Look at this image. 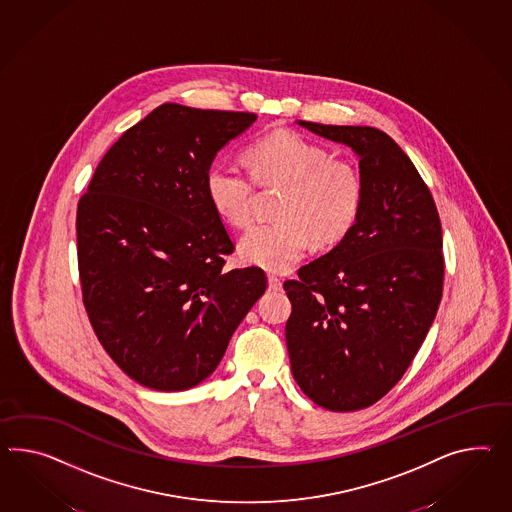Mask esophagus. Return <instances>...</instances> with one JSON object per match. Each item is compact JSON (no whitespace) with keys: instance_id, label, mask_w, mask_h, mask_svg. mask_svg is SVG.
<instances>
[{"instance_id":"obj_1","label":"esophagus","mask_w":512,"mask_h":512,"mask_svg":"<svg viewBox=\"0 0 512 512\" xmlns=\"http://www.w3.org/2000/svg\"><path fill=\"white\" fill-rule=\"evenodd\" d=\"M269 288L275 289V291L282 288V278L276 275H269Z\"/></svg>"}]
</instances>
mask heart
Listing matches in <instances>:
<instances>
[{"mask_svg": "<svg viewBox=\"0 0 512 512\" xmlns=\"http://www.w3.org/2000/svg\"><path fill=\"white\" fill-rule=\"evenodd\" d=\"M249 171L217 163L206 174V195L217 215L236 228L252 223L256 183L282 187L275 224L252 228L239 243L247 263L286 271L308 249L334 245L351 232L364 202V180L353 163L299 133L265 135L247 148Z\"/></svg>", "mask_w": 512, "mask_h": 512, "instance_id": "1", "label": "heart"}]
</instances>
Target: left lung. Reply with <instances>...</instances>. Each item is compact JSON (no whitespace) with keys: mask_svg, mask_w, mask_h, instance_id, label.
I'll return each instance as SVG.
<instances>
[{"mask_svg":"<svg viewBox=\"0 0 512 512\" xmlns=\"http://www.w3.org/2000/svg\"><path fill=\"white\" fill-rule=\"evenodd\" d=\"M358 154L364 202L351 232L286 280L291 373L315 405H375L420 351L444 288L442 223L420 172L369 126L299 120Z\"/></svg>","mask_w":512,"mask_h":512,"instance_id":"1","label":"left lung"}]
</instances>
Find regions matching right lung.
I'll return each mask as SVG.
<instances>
[{"instance_id":"add662e5","label":"right lung","mask_w":512,"mask_h":512,"mask_svg":"<svg viewBox=\"0 0 512 512\" xmlns=\"http://www.w3.org/2000/svg\"><path fill=\"white\" fill-rule=\"evenodd\" d=\"M254 113L163 104L120 135L76 215L83 306L107 354L159 392L197 386L267 288L224 271L234 241L206 195L215 154Z\"/></svg>"}]
</instances>
